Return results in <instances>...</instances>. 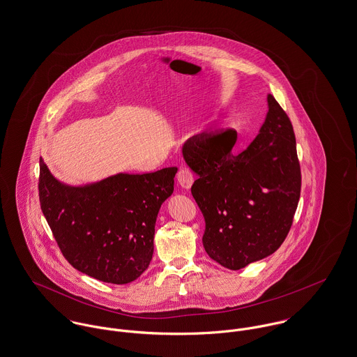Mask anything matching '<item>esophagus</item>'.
<instances>
[{"mask_svg": "<svg viewBox=\"0 0 357 357\" xmlns=\"http://www.w3.org/2000/svg\"><path fill=\"white\" fill-rule=\"evenodd\" d=\"M176 178H178L179 185H181L183 189H189V188L193 185V181H195L193 171H192L189 167H182V168L178 171Z\"/></svg>", "mask_w": 357, "mask_h": 357, "instance_id": "obj_1", "label": "esophagus"}]
</instances>
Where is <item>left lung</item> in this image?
<instances>
[{"mask_svg":"<svg viewBox=\"0 0 357 357\" xmlns=\"http://www.w3.org/2000/svg\"><path fill=\"white\" fill-rule=\"evenodd\" d=\"M227 132L196 135L183 158L198 175L192 195L205 220L202 243L229 270L261 260L283 243L301 192L291 121L274 96L257 137L237 156Z\"/></svg>","mask_w":357,"mask_h":357,"instance_id":"obj_1","label":"left lung"}]
</instances>
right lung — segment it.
<instances>
[{"label": "right lung", "instance_id": "1", "mask_svg": "<svg viewBox=\"0 0 357 357\" xmlns=\"http://www.w3.org/2000/svg\"><path fill=\"white\" fill-rule=\"evenodd\" d=\"M176 167L148 174H118L98 183L70 188L40 159L42 213L66 260L98 280H135L153 256L161 204L174 192Z\"/></svg>", "mask_w": 357, "mask_h": 357}]
</instances>
